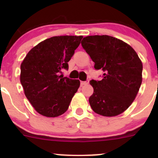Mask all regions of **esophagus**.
Instances as JSON below:
<instances>
[{"mask_svg":"<svg viewBox=\"0 0 158 158\" xmlns=\"http://www.w3.org/2000/svg\"><path fill=\"white\" fill-rule=\"evenodd\" d=\"M88 83H89V81H81L80 85H81V86H84V85H88Z\"/></svg>","mask_w":158,"mask_h":158,"instance_id":"34e87169","label":"esophagus"}]
</instances>
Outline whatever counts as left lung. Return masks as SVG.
<instances>
[{
    "instance_id": "8db88e82",
    "label": "left lung",
    "mask_w": 158,
    "mask_h": 158,
    "mask_svg": "<svg viewBox=\"0 0 158 158\" xmlns=\"http://www.w3.org/2000/svg\"><path fill=\"white\" fill-rule=\"evenodd\" d=\"M81 45L94 61V68L105 72L100 81L92 79L94 93L89 103L95 113L115 117L131 105L142 83L143 64L135 50L112 36L90 35Z\"/></svg>"
}]
</instances>
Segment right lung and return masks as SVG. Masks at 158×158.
Segmentation results:
<instances>
[{
    "label": "right lung",
    "mask_w": 158,
    "mask_h": 158,
    "mask_svg": "<svg viewBox=\"0 0 158 158\" xmlns=\"http://www.w3.org/2000/svg\"><path fill=\"white\" fill-rule=\"evenodd\" d=\"M83 36H53L32 48L21 64L20 80L24 94L38 113L59 117L67 111L80 85L79 79L59 75Z\"/></svg>",
    "instance_id": "obj_1"
}]
</instances>
